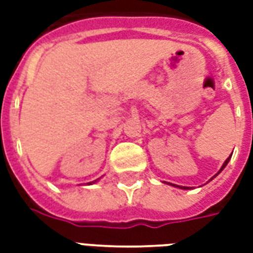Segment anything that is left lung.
<instances>
[{
    "mask_svg": "<svg viewBox=\"0 0 253 253\" xmlns=\"http://www.w3.org/2000/svg\"><path fill=\"white\" fill-rule=\"evenodd\" d=\"M230 157H232V154H230V156H229L228 159L225 160V163H223V164H222V167H221V169L218 170V173H217V175H214V176H212V177H211V179H210V180H212V179H214V177H215V176H218V175H219V173H221V172H222V169H223V168H225V167H226V165H228V163H229V161H230ZM210 180H209V181H210ZM169 184H170V186H173V187H177V188H181V190H188V187L177 186V184H172V183H169Z\"/></svg>",
    "mask_w": 253,
    "mask_h": 253,
    "instance_id": "obj_1",
    "label": "left lung"
}]
</instances>
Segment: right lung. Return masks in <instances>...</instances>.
<instances>
[{
    "label": "right lung",
    "mask_w": 253,
    "mask_h": 253,
    "mask_svg": "<svg viewBox=\"0 0 253 253\" xmlns=\"http://www.w3.org/2000/svg\"><path fill=\"white\" fill-rule=\"evenodd\" d=\"M97 180H99V179H97ZM97 180H94V181H92V183H96V181ZM92 183H89V184H92Z\"/></svg>",
    "instance_id": "add662e5"
}]
</instances>
